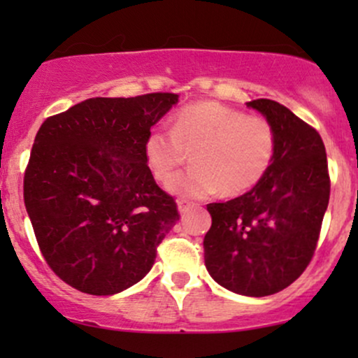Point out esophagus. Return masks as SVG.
Listing matches in <instances>:
<instances>
[{"label": "esophagus", "instance_id": "1", "mask_svg": "<svg viewBox=\"0 0 358 358\" xmlns=\"http://www.w3.org/2000/svg\"><path fill=\"white\" fill-rule=\"evenodd\" d=\"M176 203H178V210H180V213H182V215H185V213L190 210V208L195 207V203L188 202V200H185V199H180Z\"/></svg>", "mask_w": 358, "mask_h": 358}]
</instances>
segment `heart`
Listing matches in <instances>:
<instances>
[{"label":"heart","mask_w":358,"mask_h":358,"mask_svg":"<svg viewBox=\"0 0 358 358\" xmlns=\"http://www.w3.org/2000/svg\"><path fill=\"white\" fill-rule=\"evenodd\" d=\"M276 146L269 119L208 101L180 109L173 129L153 127L145 141V158L155 178L166 183L192 153L193 168L168 185L171 192L207 196L219 190L236 196L264 178Z\"/></svg>","instance_id":"obj_1"}]
</instances>
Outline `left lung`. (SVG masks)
Listing matches in <instances>:
<instances>
[{"mask_svg":"<svg viewBox=\"0 0 358 358\" xmlns=\"http://www.w3.org/2000/svg\"><path fill=\"white\" fill-rule=\"evenodd\" d=\"M276 129L268 173L252 190L208 203L205 266L220 286L269 296L301 276L313 257L330 200L327 153L318 131L271 99L248 102Z\"/></svg>","mask_w":358,"mask_h":358,"instance_id":"obj_1","label":"left lung"}]
</instances>
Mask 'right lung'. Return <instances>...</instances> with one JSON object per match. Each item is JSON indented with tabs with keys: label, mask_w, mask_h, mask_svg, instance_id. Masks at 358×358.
Masks as SVG:
<instances>
[{
	"label": "right lung",
	"mask_w": 358,
	"mask_h": 358,
	"mask_svg": "<svg viewBox=\"0 0 358 358\" xmlns=\"http://www.w3.org/2000/svg\"><path fill=\"white\" fill-rule=\"evenodd\" d=\"M176 102L171 92L92 97L40 126L24 207L43 259L69 286L109 296L153 268L180 213L146 165L145 141Z\"/></svg>",
	"instance_id": "add662e5"
}]
</instances>
